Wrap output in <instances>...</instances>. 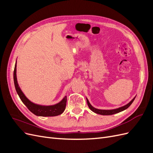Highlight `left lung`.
I'll list each match as a JSON object with an SVG mask.
<instances>
[{
  "label": "left lung",
  "mask_w": 153,
  "mask_h": 153,
  "mask_svg": "<svg viewBox=\"0 0 153 153\" xmlns=\"http://www.w3.org/2000/svg\"><path fill=\"white\" fill-rule=\"evenodd\" d=\"M135 97L130 101V102H129L126 105H124L123 106H121V107H119V108H116V109H113V110H100V109H97V108L93 107V106H92L91 105V103H89V100H87V98H86V100H87V103L88 106H89V108L92 111V112H94L96 114H101V115H112V114L119 113L120 112H122V111H123L124 110L127 109L129 107V106L131 105V103L133 102V101H134V100H135Z\"/></svg>",
  "instance_id": "obj_1"
}]
</instances>
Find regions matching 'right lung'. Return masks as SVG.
Here are the masks:
<instances>
[{"mask_svg":"<svg viewBox=\"0 0 153 153\" xmlns=\"http://www.w3.org/2000/svg\"><path fill=\"white\" fill-rule=\"evenodd\" d=\"M13 79L16 91L17 92V94L19 96L20 100L27 106V108H28L32 113H33L36 115L43 117L57 116V115H59L63 113L64 110H65L67 101L66 96L64 97L62 100V101H60L59 103L50 106L37 105L31 102L29 100L27 99V97L24 95V93H23V92L20 89V88L18 84L16 78V62L15 64V69H14Z\"/></svg>","mask_w":153,"mask_h":153,"instance_id":"1","label":"right lung"}]
</instances>
